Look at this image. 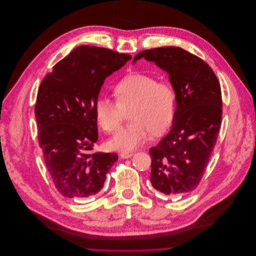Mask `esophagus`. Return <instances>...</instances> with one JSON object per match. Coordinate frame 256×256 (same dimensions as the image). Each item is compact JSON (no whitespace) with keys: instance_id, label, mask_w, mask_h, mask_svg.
<instances>
[{"instance_id":"obj_1","label":"esophagus","mask_w":256,"mask_h":256,"mask_svg":"<svg viewBox=\"0 0 256 256\" xmlns=\"http://www.w3.org/2000/svg\"><path fill=\"white\" fill-rule=\"evenodd\" d=\"M134 154V152H126V151H124V152H121L120 153V156L122 158H131L132 156Z\"/></svg>"}]
</instances>
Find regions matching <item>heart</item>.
Wrapping results in <instances>:
<instances>
[{"label":"heart","mask_w":256,"mask_h":256,"mask_svg":"<svg viewBox=\"0 0 256 256\" xmlns=\"http://www.w3.org/2000/svg\"><path fill=\"white\" fill-rule=\"evenodd\" d=\"M115 100H96V118L105 132L116 133L122 126L125 112L130 110L132 123L110 142L117 150L129 151L142 145L149 134L160 135L172 123L176 112V92L168 82L153 76L134 72L122 78L114 88Z\"/></svg>","instance_id":"obj_1"}]
</instances>
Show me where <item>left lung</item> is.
Listing matches in <instances>:
<instances>
[{
	"label": "left lung",
	"instance_id": "1",
	"mask_svg": "<svg viewBox=\"0 0 256 256\" xmlns=\"http://www.w3.org/2000/svg\"><path fill=\"white\" fill-rule=\"evenodd\" d=\"M142 58L168 72L176 98L170 133L149 149L150 182L164 194H186L198 186L217 142L221 86L206 62L180 47L146 49L133 62Z\"/></svg>",
	"mask_w": 256,
	"mask_h": 256
}]
</instances>
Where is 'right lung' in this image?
Returning <instances> with one entry per match:
<instances>
[{"label":"right lung","mask_w":256,"mask_h":256,"mask_svg":"<svg viewBox=\"0 0 256 256\" xmlns=\"http://www.w3.org/2000/svg\"><path fill=\"white\" fill-rule=\"evenodd\" d=\"M129 54L80 45L40 84L35 105L38 142L48 172L66 198H88L104 186L116 153L92 152L98 140L94 106L107 76Z\"/></svg>","instance_id":"1"}]
</instances>
